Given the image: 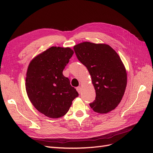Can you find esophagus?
<instances>
[{
    "instance_id": "1",
    "label": "esophagus",
    "mask_w": 153,
    "mask_h": 153,
    "mask_svg": "<svg viewBox=\"0 0 153 153\" xmlns=\"http://www.w3.org/2000/svg\"><path fill=\"white\" fill-rule=\"evenodd\" d=\"M82 87H76V91H78V92L79 94H80L81 92H82Z\"/></svg>"
}]
</instances>
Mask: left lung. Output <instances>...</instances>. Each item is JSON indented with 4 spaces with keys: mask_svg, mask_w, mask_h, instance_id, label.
I'll list each match as a JSON object with an SVG mask.
<instances>
[{
    "mask_svg": "<svg viewBox=\"0 0 153 153\" xmlns=\"http://www.w3.org/2000/svg\"><path fill=\"white\" fill-rule=\"evenodd\" d=\"M78 59L86 66L96 91L89 105L94 112L106 114L121 102L127 85V73L117 53L105 43L83 42L74 46Z\"/></svg>",
    "mask_w": 153,
    "mask_h": 153,
    "instance_id": "obj_1",
    "label": "left lung"
}]
</instances>
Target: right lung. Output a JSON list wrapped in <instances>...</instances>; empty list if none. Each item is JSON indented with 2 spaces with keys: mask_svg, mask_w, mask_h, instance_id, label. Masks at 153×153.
<instances>
[{
  "mask_svg": "<svg viewBox=\"0 0 153 153\" xmlns=\"http://www.w3.org/2000/svg\"><path fill=\"white\" fill-rule=\"evenodd\" d=\"M74 53L69 47H52L32 59L26 73L25 89L31 103L50 118L62 117L78 96L62 74Z\"/></svg>",
  "mask_w": 153,
  "mask_h": 153,
  "instance_id": "1",
  "label": "right lung"
}]
</instances>
